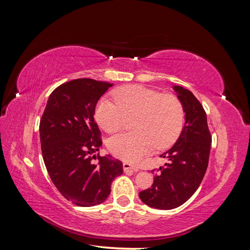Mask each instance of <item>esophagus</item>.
<instances>
[{"instance_id": "esophagus-1", "label": "esophagus", "mask_w": 250, "mask_h": 250, "mask_svg": "<svg viewBox=\"0 0 250 250\" xmlns=\"http://www.w3.org/2000/svg\"><path fill=\"white\" fill-rule=\"evenodd\" d=\"M123 168H124V171L138 172V171L140 170L138 167H134V166H132V165L129 164V163H124V164H123Z\"/></svg>"}]
</instances>
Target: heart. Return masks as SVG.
Returning <instances> with one entry per match:
<instances>
[{
    "label": "heart",
    "mask_w": 250,
    "mask_h": 250,
    "mask_svg": "<svg viewBox=\"0 0 250 250\" xmlns=\"http://www.w3.org/2000/svg\"><path fill=\"white\" fill-rule=\"evenodd\" d=\"M116 104L102 99L97 105L96 120L103 129L113 133L133 117L130 133L111 137L110 152L129 163H137L154 147L165 149L175 142L184 124V108L173 95H161L142 85H126L113 93Z\"/></svg>",
    "instance_id": "obj_1"
}]
</instances>
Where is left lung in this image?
<instances>
[{
    "mask_svg": "<svg viewBox=\"0 0 250 250\" xmlns=\"http://www.w3.org/2000/svg\"><path fill=\"white\" fill-rule=\"evenodd\" d=\"M173 90L186 113L185 125L176 143L161 155L168 164L152 170L153 185L139 194L144 203L158 209L176 208L192 197L208 169L211 144L200 102L183 86L173 85Z\"/></svg>",
    "mask_w": 250,
    "mask_h": 250,
    "instance_id": "left-lung-1",
    "label": "left lung"
}]
</instances>
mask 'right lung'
<instances>
[{
    "instance_id": "right-lung-1",
    "label": "right lung",
    "mask_w": 250,
    "mask_h": 250,
    "mask_svg": "<svg viewBox=\"0 0 250 250\" xmlns=\"http://www.w3.org/2000/svg\"><path fill=\"white\" fill-rule=\"evenodd\" d=\"M111 83L88 78L69 81L50 95L40 123L42 153L57 190L78 207L106 200L112 180L123 173V164L111 156L92 155L102 146L95 122L97 102Z\"/></svg>"
}]
</instances>
